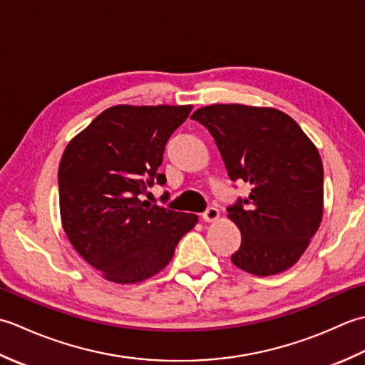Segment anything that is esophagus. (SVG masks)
<instances>
[{
    "label": "esophagus",
    "instance_id": "1",
    "mask_svg": "<svg viewBox=\"0 0 365 365\" xmlns=\"http://www.w3.org/2000/svg\"><path fill=\"white\" fill-rule=\"evenodd\" d=\"M218 216H220L218 208H216V207H208L207 210L202 213V220L205 222H213V221L218 220Z\"/></svg>",
    "mask_w": 365,
    "mask_h": 365
}]
</instances>
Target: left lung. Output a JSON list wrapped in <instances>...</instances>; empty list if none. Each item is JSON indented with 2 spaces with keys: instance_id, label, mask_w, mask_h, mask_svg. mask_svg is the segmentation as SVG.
Masks as SVG:
<instances>
[{
  "instance_id": "8db88e82",
  "label": "left lung",
  "mask_w": 365,
  "mask_h": 365,
  "mask_svg": "<svg viewBox=\"0 0 365 365\" xmlns=\"http://www.w3.org/2000/svg\"><path fill=\"white\" fill-rule=\"evenodd\" d=\"M191 119L210 131L230 180L251 185L227 207L242 232L234 265L255 276L294 265L323 215V165L311 139L274 108L212 105Z\"/></svg>"
}]
</instances>
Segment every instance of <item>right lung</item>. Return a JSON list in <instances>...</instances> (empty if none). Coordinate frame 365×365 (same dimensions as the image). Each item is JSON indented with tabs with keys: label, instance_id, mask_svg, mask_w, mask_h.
<instances>
[{
	"label": "right lung",
	"instance_id": "add662e5",
	"mask_svg": "<svg viewBox=\"0 0 365 365\" xmlns=\"http://www.w3.org/2000/svg\"><path fill=\"white\" fill-rule=\"evenodd\" d=\"M192 106L108 108L73 138L61 158L58 185L67 238L91 267L115 284L149 279L170 262L197 222L192 213L152 205L165 147Z\"/></svg>",
	"mask_w": 365,
	"mask_h": 365
}]
</instances>
